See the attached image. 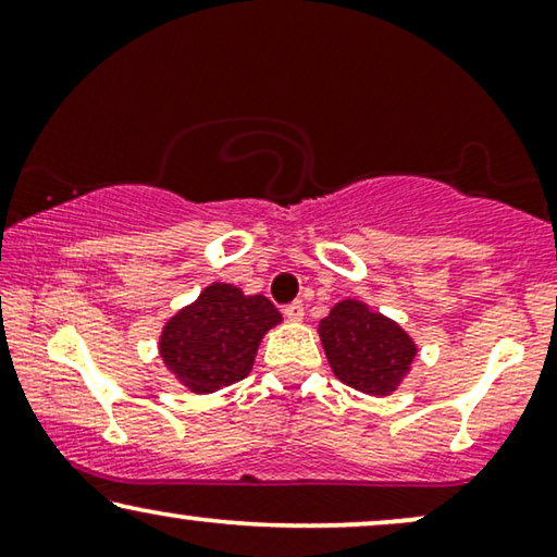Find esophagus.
<instances>
[{
  "mask_svg": "<svg viewBox=\"0 0 557 557\" xmlns=\"http://www.w3.org/2000/svg\"><path fill=\"white\" fill-rule=\"evenodd\" d=\"M284 314H286V319H292V322H301V317H304V304H301V301L286 304Z\"/></svg>",
  "mask_w": 557,
  "mask_h": 557,
  "instance_id": "esophagus-1",
  "label": "esophagus"
}]
</instances>
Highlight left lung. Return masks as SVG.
<instances>
[{
  "label": "left lung",
  "instance_id": "obj_1",
  "mask_svg": "<svg viewBox=\"0 0 557 557\" xmlns=\"http://www.w3.org/2000/svg\"><path fill=\"white\" fill-rule=\"evenodd\" d=\"M319 334L334 375L370 395L393 393L416 357L408 334L360 301H339L322 319Z\"/></svg>",
  "mask_w": 557,
  "mask_h": 557
}]
</instances>
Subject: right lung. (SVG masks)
Wrapping results in <instances>:
<instances>
[{
    "label": "right lung",
    "mask_w": 557,
    "mask_h": 557,
    "mask_svg": "<svg viewBox=\"0 0 557 557\" xmlns=\"http://www.w3.org/2000/svg\"><path fill=\"white\" fill-rule=\"evenodd\" d=\"M278 322V309L265 296L212 284L166 322L159 352L189 391L212 393L248 375L258 342Z\"/></svg>",
    "instance_id": "1"
}]
</instances>
